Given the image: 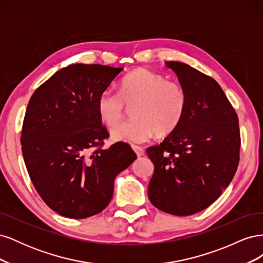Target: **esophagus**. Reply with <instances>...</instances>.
<instances>
[{"label": "esophagus", "instance_id": "1", "mask_svg": "<svg viewBox=\"0 0 263 263\" xmlns=\"http://www.w3.org/2000/svg\"><path fill=\"white\" fill-rule=\"evenodd\" d=\"M132 148H133V150L135 151V153H136V155H137L138 157H141V156L145 155L144 148H141V147H139V146H135V145H132Z\"/></svg>", "mask_w": 263, "mask_h": 263}]
</instances>
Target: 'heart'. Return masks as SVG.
<instances>
[{
	"instance_id": "b5f03b06",
	"label": "heart",
	"mask_w": 263,
	"mask_h": 263,
	"mask_svg": "<svg viewBox=\"0 0 263 263\" xmlns=\"http://www.w3.org/2000/svg\"><path fill=\"white\" fill-rule=\"evenodd\" d=\"M132 107L133 119L110 133L116 141L142 144L157 136L176 132L186 114L187 94L179 82L145 68L134 70L121 83L119 91L104 90L98 99V113L108 127H115Z\"/></svg>"
}]
</instances>
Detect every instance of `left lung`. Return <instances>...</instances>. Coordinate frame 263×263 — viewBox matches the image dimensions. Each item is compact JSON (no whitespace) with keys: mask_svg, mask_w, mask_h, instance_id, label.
Listing matches in <instances>:
<instances>
[{"mask_svg":"<svg viewBox=\"0 0 263 263\" xmlns=\"http://www.w3.org/2000/svg\"><path fill=\"white\" fill-rule=\"evenodd\" d=\"M187 94L186 114L160 145L147 148L155 171L149 200L162 212L187 216L219 197L239 163L238 116L220 85L185 63L169 61Z\"/></svg>","mask_w":263,"mask_h":263,"instance_id":"obj_1","label":"left lung"}]
</instances>
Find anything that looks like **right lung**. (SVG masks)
Masks as SVG:
<instances>
[{
	"mask_svg": "<svg viewBox=\"0 0 263 263\" xmlns=\"http://www.w3.org/2000/svg\"><path fill=\"white\" fill-rule=\"evenodd\" d=\"M123 68L71 65L31 95L22 127V153L43 201L62 216L86 218L112 200L114 181L135 161L126 142L104 148L109 134L98 99Z\"/></svg>",
	"mask_w": 263,
	"mask_h": 263,
	"instance_id": "add662e5",
	"label": "right lung"
}]
</instances>
